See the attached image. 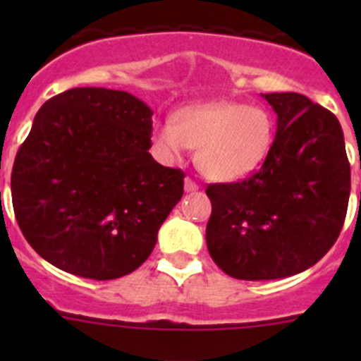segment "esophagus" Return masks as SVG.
Wrapping results in <instances>:
<instances>
[{
    "instance_id": "34e87169",
    "label": "esophagus",
    "mask_w": 361,
    "mask_h": 361,
    "mask_svg": "<svg viewBox=\"0 0 361 361\" xmlns=\"http://www.w3.org/2000/svg\"><path fill=\"white\" fill-rule=\"evenodd\" d=\"M197 190H199V186H197L195 180H191L190 177L184 178V191H186V193H193V191Z\"/></svg>"
}]
</instances>
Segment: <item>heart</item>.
<instances>
[{
	"label": "heart",
	"mask_w": 361,
	"mask_h": 361,
	"mask_svg": "<svg viewBox=\"0 0 361 361\" xmlns=\"http://www.w3.org/2000/svg\"><path fill=\"white\" fill-rule=\"evenodd\" d=\"M275 132V117L262 104L212 101L184 106L171 121L155 123L149 139L166 164L178 161L188 148H197V166L206 177L233 183L266 161Z\"/></svg>",
	"instance_id": "b5f03b06"
}]
</instances>
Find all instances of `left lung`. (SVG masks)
<instances>
[{
    "label": "left lung",
    "instance_id": "left-lung-1",
    "mask_svg": "<svg viewBox=\"0 0 361 361\" xmlns=\"http://www.w3.org/2000/svg\"><path fill=\"white\" fill-rule=\"evenodd\" d=\"M276 114V135L260 170L209 184L206 244L216 266L238 280L302 273L333 247L350 193L342 126L295 92L260 94Z\"/></svg>",
    "mask_w": 361,
    "mask_h": 361
}]
</instances>
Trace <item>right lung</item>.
I'll return each instance as SVG.
<instances>
[{"instance_id": "right-lung-1", "label": "right lung", "mask_w": 361, "mask_h": 361, "mask_svg": "<svg viewBox=\"0 0 361 361\" xmlns=\"http://www.w3.org/2000/svg\"><path fill=\"white\" fill-rule=\"evenodd\" d=\"M153 110L135 95L72 88L49 99L12 168L18 224L39 257L92 280L128 275L155 247L184 173L152 157Z\"/></svg>"}]
</instances>
